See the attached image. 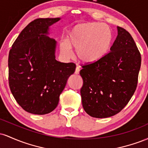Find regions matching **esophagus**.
Returning <instances> with one entry per match:
<instances>
[{"label": "esophagus", "mask_w": 148, "mask_h": 148, "mask_svg": "<svg viewBox=\"0 0 148 148\" xmlns=\"http://www.w3.org/2000/svg\"><path fill=\"white\" fill-rule=\"evenodd\" d=\"M79 72H80V67H79V66H77V67H76L75 74H79Z\"/></svg>", "instance_id": "obj_1"}]
</instances>
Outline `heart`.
Here are the masks:
<instances>
[{"instance_id":"obj_1","label":"heart","mask_w":148,"mask_h":148,"mask_svg":"<svg viewBox=\"0 0 148 148\" xmlns=\"http://www.w3.org/2000/svg\"><path fill=\"white\" fill-rule=\"evenodd\" d=\"M112 43L111 30L108 25L88 22L74 25L67 40L61 44V52L70 56L72 48L76 49V57L83 63H93L101 60L109 51Z\"/></svg>"}]
</instances>
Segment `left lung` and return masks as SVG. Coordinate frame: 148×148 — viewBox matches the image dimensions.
<instances>
[{"label":"left lung","mask_w":148,"mask_h":148,"mask_svg":"<svg viewBox=\"0 0 148 148\" xmlns=\"http://www.w3.org/2000/svg\"><path fill=\"white\" fill-rule=\"evenodd\" d=\"M117 29L110 52L99 61L82 66L80 71L84 81L82 105L93 118H108L118 113L136 89L140 53L130 33L121 27Z\"/></svg>","instance_id":"8db88e82"}]
</instances>
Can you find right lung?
Segmentation results:
<instances>
[{"instance_id": "add662e5", "label": "right lung", "mask_w": 148, "mask_h": 148, "mask_svg": "<svg viewBox=\"0 0 148 148\" xmlns=\"http://www.w3.org/2000/svg\"><path fill=\"white\" fill-rule=\"evenodd\" d=\"M60 18H37L21 32L8 58L9 85L25 111L45 115L53 111L76 64L56 60L57 42L48 36L49 26Z\"/></svg>"}]
</instances>
